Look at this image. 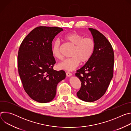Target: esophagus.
<instances>
[{
    "label": "esophagus",
    "mask_w": 131,
    "mask_h": 131,
    "mask_svg": "<svg viewBox=\"0 0 131 131\" xmlns=\"http://www.w3.org/2000/svg\"><path fill=\"white\" fill-rule=\"evenodd\" d=\"M66 74L67 77H68L72 76V73H70V72H67L66 73Z\"/></svg>",
    "instance_id": "obj_1"
}]
</instances>
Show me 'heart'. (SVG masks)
I'll return each mask as SVG.
<instances>
[{"instance_id":"heart-1","label":"heart","mask_w":131,"mask_h":131,"mask_svg":"<svg viewBox=\"0 0 131 131\" xmlns=\"http://www.w3.org/2000/svg\"><path fill=\"white\" fill-rule=\"evenodd\" d=\"M63 38L69 43L73 46L70 55L71 57L64 60L59 64L60 69L72 71L80 64L86 63L91 59L95 48L94 40L89 37H84L81 34L72 32L64 36ZM61 45L59 40H55L52 47L53 57L57 60H62Z\"/></svg>"}]
</instances>
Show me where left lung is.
Here are the masks:
<instances>
[{"label":"left lung","mask_w":131,"mask_h":131,"mask_svg":"<svg viewBox=\"0 0 131 131\" xmlns=\"http://www.w3.org/2000/svg\"><path fill=\"white\" fill-rule=\"evenodd\" d=\"M95 48L91 59L75 75L81 82V86L77 93L78 97L86 102L100 99L105 93L113 78L114 53L110 43L97 30L89 28Z\"/></svg>","instance_id":"obj_1"}]
</instances>
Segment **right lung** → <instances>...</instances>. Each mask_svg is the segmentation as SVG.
Segmentation results:
<instances>
[{
	"mask_svg": "<svg viewBox=\"0 0 131 131\" xmlns=\"http://www.w3.org/2000/svg\"><path fill=\"white\" fill-rule=\"evenodd\" d=\"M63 30L57 27H37L20 45L17 56L18 73L24 90L37 102L52 101L58 84L66 77L64 70L53 69L56 62L51 51L54 37Z\"/></svg>",
	"mask_w": 131,
	"mask_h": 131,
	"instance_id": "obj_1",
	"label": "right lung"
}]
</instances>
